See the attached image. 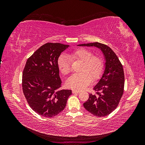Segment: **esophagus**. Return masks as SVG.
Masks as SVG:
<instances>
[{
    "label": "esophagus",
    "mask_w": 145,
    "mask_h": 145,
    "mask_svg": "<svg viewBox=\"0 0 145 145\" xmlns=\"http://www.w3.org/2000/svg\"><path fill=\"white\" fill-rule=\"evenodd\" d=\"M80 93L79 91H77V90H72V93L73 94H78Z\"/></svg>",
    "instance_id": "obj_1"
}]
</instances>
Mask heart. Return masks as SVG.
Returning a JSON list of instances; mask_svg holds the SVG:
<instances>
[{"mask_svg": "<svg viewBox=\"0 0 145 145\" xmlns=\"http://www.w3.org/2000/svg\"><path fill=\"white\" fill-rule=\"evenodd\" d=\"M71 60L82 62L80 73L73 74L69 77L66 85L74 90H82L88 86L92 78L97 80L102 76L104 69V63L102 58L93 56V52L86 48H79L69 52L67 55H61L57 60V66L60 71L63 75L71 72Z\"/></svg>", "mask_w": 145, "mask_h": 145, "instance_id": "1", "label": "heart"}]
</instances>
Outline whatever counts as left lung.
<instances>
[{"instance_id": "1", "label": "left lung", "mask_w": 145, "mask_h": 145, "mask_svg": "<svg viewBox=\"0 0 145 145\" xmlns=\"http://www.w3.org/2000/svg\"><path fill=\"white\" fill-rule=\"evenodd\" d=\"M95 46L102 51L105 59L103 75L94 87L96 94H90L83 106L92 114L104 117L117 107L124 91L125 76L123 66L111 48L99 42L78 45Z\"/></svg>"}]
</instances>
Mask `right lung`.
<instances>
[{"label": "right lung", "mask_w": 145, "mask_h": 145, "mask_svg": "<svg viewBox=\"0 0 145 145\" xmlns=\"http://www.w3.org/2000/svg\"><path fill=\"white\" fill-rule=\"evenodd\" d=\"M69 46L47 43L39 48L26 62L22 89L29 106L39 115L50 118L65 109L71 90L59 89L62 81L57 60Z\"/></svg>", "instance_id": "add662e5"}]
</instances>
